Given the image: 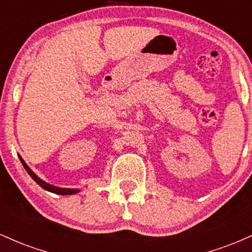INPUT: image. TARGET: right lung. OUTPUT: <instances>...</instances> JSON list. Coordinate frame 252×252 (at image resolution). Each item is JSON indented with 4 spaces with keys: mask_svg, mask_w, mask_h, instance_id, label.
I'll list each match as a JSON object with an SVG mask.
<instances>
[{
    "mask_svg": "<svg viewBox=\"0 0 252 252\" xmlns=\"http://www.w3.org/2000/svg\"><path fill=\"white\" fill-rule=\"evenodd\" d=\"M19 158H20V160H21L22 164H24L25 169L27 170L28 174H30V175L32 176V179H33V180L35 181L36 184L39 185V186H41L43 189L50 190V192H52V193H57V194H62V195H71V194H76V193L79 192V189H60V187H56V186H53V185H50V184H47V182L42 181L41 179L37 178V176H36L35 174H34L33 172H32L30 167H28L27 164H26L25 161L22 160L21 156H19Z\"/></svg>",
    "mask_w": 252,
    "mask_h": 252,
    "instance_id": "add662e5",
    "label": "right lung"
}]
</instances>
